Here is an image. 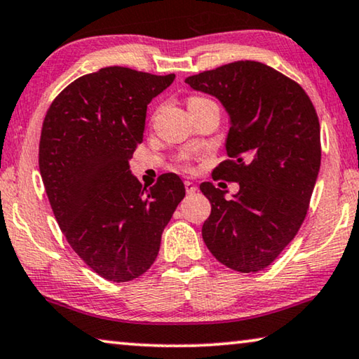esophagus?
Here are the masks:
<instances>
[{"instance_id": "1", "label": "esophagus", "mask_w": 359, "mask_h": 359, "mask_svg": "<svg viewBox=\"0 0 359 359\" xmlns=\"http://www.w3.org/2000/svg\"><path fill=\"white\" fill-rule=\"evenodd\" d=\"M196 189H198V187L194 184V182L185 180V190H187V194H195Z\"/></svg>"}]
</instances>
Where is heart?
<instances>
[{
    "label": "heart",
    "instance_id": "1",
    "mask_svg": "<svg viewBox=\"0 0 359 359\" xmlns=\"http://www.w3.org/2000/svg\"><path fill=\"white\" fill-rule=\"evenodd\" d=\"M195 100H201V98H191L190 101H195Z\"/></svg>",
    "mask_w": 359,
    "mask_h": 359
}]
</instances>
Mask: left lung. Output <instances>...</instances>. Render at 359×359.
I'll return each instance as SVG.
<instances>
[{
  "mask_svg": "<svg viewBox=\"0 0 359 359\" xmlns=\"http://www.w3.org/2000/svg\"><path fill=\"white\" fill-rule=\"evenodd\" d=\"M216 96L231 116L229 159L214 180L238 182L232 200L211 182L200 190L211 203L201 235L224 266L258 272L274 263L306 217L320 168L316 109L295 80L256 61H235L187 77Z\"/></svg>",
  "mask_w": 359,
  "mask_h": 359,
  "instance_id": "obj_1",
  "label": "left lung"
}]
</instances>
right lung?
Segmentation results:
<instances>
[{
	"label": "right lung",
	"mask_w": 359,
	"mask_h": 359,
	"mask_svg": "<svg viewBox=\"0 0 359 359\" xmlns=\"http://www.w3.org/2000/svg\"><path fill=\"white\" fill-rule=\"evenodd\" d=\"M174 79L103 67L69 83L43 121L39 165L51 210L72 250L106 280L145 274L185 196L179 175H159L147 189L128 165L147 106Z\"/></svg>",
	"instance_id": "1"
}]
</instances>
